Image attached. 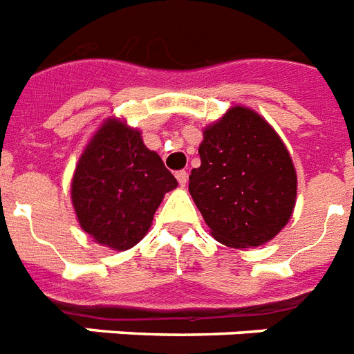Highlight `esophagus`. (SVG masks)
Returning a JSON list of instances; mask_svg holds the SVG:
<instances>
[{"label": "esophagus", "mask_w": 354, "mask_h": 354, "mask_svg": "<svg viewBox=\"0 0 354 354\" xmlns=\"http://www.w3.org/2000/svg\"><path fill=\"white\" fill-rule=\"evenodd\" d=\"M175 177H177V180H179L180 186L188 185V171H185V169L177 171V174H175Z\"/></svg>", "instance_id": "34e87169"}]
</instances>
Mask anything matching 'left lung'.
<instances>
[{
    "instance_id": "left-lung-1",
    "label": "left lung",
    "mask_w": 354,
    "mask_h": 354,
    "mask_svg": "<svg viewBox=\"0 0 354 354\" xmlns=\"http://www.w3.org/2000/svg\"><path fill=\"white\" fill-rule=\"evenodd\" d=\"M192 199L210 234L232 248L259 247L289 223L298 179L272 126L250 107L234 106L203 131Z\"/></svg>"
}]
</instances>
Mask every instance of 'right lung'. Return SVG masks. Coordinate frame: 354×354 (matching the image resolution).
<instances>
[{
  "instance_id": "add662e5",
  "label": "right lung",
  "mask_w": 354,
  "mask_h": 354,
  "mask_svg": "<svg viewBox=\"0 0 354 354\" xmlns=\"http://www.w3.org/2000/svg\"><path fill=\"white\" fill-rule=\"evenodd\" d=\"M177 179L140 131L118 118L102 124L76 164L71 199L82 230L113 250H128L148 234L164 194Z\"/></svg>"
}]
</instances>
